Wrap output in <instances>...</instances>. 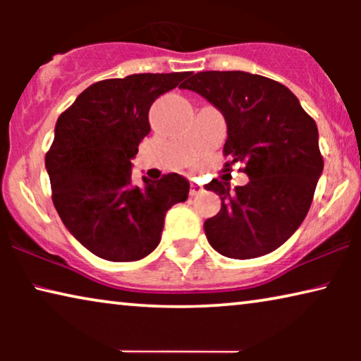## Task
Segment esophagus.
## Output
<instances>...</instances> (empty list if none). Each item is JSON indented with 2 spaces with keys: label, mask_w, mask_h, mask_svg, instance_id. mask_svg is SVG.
<instances>
[{
  "label": "esophagus",
  "mask_w": 361,
  "mask_h": 361,
  "mask_svg": "<svg viewBox=\"0 0 361 361\" xmlns=\"http://www.w3.org/2000/svg\"><path fill=\"white\" fill-rule=\"evenodd\" d=\"M202 190H204V187L199 185V184H195V182H192V184H190V192H189V194H190L192 197H194V195H197V194H200Z\"/></svg>",
  "instance_id": "obj_1"
}]
</instances>
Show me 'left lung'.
<instances>
[{"mask_svg":"<svg viewBox=\"0 0 361 361\" xmlns=\"http://www.w3.org/2000/svg\"><path fill=\"white\" fill-rule=\"evenodd\" d=\"M199 93L225 118L226 171L243 162L246 185H205L221 209L205 220L212 248L233 259L268 255L302 224L324 171L315 121L283 83L241 71L190 73L180 85Z\"/></svg>","mask_w":361,"mask_h":361,"instance_id":"8db88e82","label":"left lung"}]
</instances>
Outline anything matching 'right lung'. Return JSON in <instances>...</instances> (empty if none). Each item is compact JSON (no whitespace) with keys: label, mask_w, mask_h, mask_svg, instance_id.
<instances>
[{"label":"right lung","mask_w":361,"mask_h":361,"mask_svg":"<svg viewBox=\"0 0 361 361\" xmlns=\"http://www.w3.org/2000/svg\"><path fill=\"white\" fill-rule=\"evenodd\" d=\"M190 72L135 73L85 88L59 116L46 154L52 202L66 228L106 261H137L159 245L167 210L185 202L179 174L131 180V159L149 135V108Z\"/></svg>","instance_id":"1"}]
</instances>
